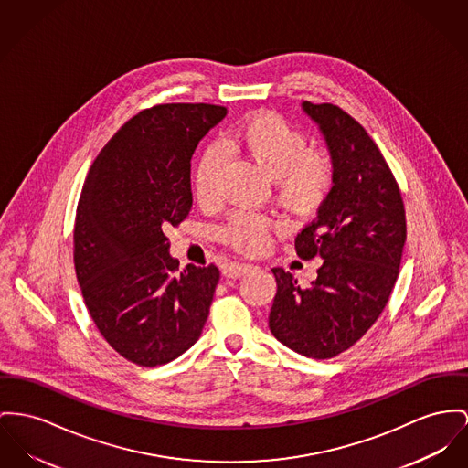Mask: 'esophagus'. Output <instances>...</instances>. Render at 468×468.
<instances>
[{
	"instance_id": "esophagus-1",
	"label": "esophagus",
	"mask_w": 468,
	"mask_h": 468,
	"mask_svg": "<svg viewBox=\"0 0 468 468\" xmlns=\"http://www.w3.org/2000/svg\"><path fill=\"white\" fill-rule=\"evenodd\" d=\"M251 264L249 262H230L225 270H223V275L229 277V279H238V277H243L247 271H250Z\"/></svg>"
}]
</instances>
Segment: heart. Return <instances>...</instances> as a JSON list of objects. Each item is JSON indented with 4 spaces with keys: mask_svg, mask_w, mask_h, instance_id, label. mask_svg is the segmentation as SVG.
Wrapping results in <instances>:
<instances>
[{
    "mask_svg": "<svg viewBox=\"0 0 468 468\" xmlns=\"http://www.w3.org/2000/svg\"><path fill=\"white\" fill-rule=\"evenodd\" d=\"M225 145L257 165L273 179L282 204L294 213H311L328 197L335 181L332 156L311 149L302 129L279 113L255 112L238 125ZM221 157L217 149L206 151L193 174V191L200 206L218 202ZM270 221L253 213L238 211L219 227V239L239 251H259L268 241Z\"/></svg>",
    "mask_w": 468,
    "mask_h": 468,
    "instance_id": "obj_1",
    "label": "heart"
}]
</instances>
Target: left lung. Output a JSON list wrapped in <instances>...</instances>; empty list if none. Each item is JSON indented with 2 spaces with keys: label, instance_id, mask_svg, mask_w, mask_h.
I'll return each mask as SVG.
<instances>
[{
  "label": "left lung",
  "instance_id": "8db88e82",
  "mask_svg": "<svg viewBox=\"0 0 468 468\" xmlns=\"http://www.w3.org/2000/svg\"><path fill=\"white\" fill-rule=\"evenodd\" d=\"M319 125L335 181L317 217L294 239L300 259L319 257L309 287L273 268L270 330L309 358H334L371 328L399 275L406 241L399 186L367 131L334 104L302 102Z\"/></svg>",
  "mask_w": 468,
  "mask_h": 468
}]
</instances>
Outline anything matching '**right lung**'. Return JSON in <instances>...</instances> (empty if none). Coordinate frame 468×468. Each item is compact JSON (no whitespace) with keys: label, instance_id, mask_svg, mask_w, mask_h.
Listing matches in <instances>:
<instances>
[{"label":"right lung","instance_id":"add662e5","mask_svg":"<svg viewBox=\"0 0 468 468\" xmlns=\"http://www.w3.org/2000/svg\"><path fill=\"white\" fill-rule=\"evenodd\" d=\"M225 115L202 102L140 112L102 147L81 189L76 277L101 335L136 366L172 362L207 321L218 268L179 271L165 229L189 215V161Z\"/></svg>","mask_w":468,"mask_h":468}]
</instances>
